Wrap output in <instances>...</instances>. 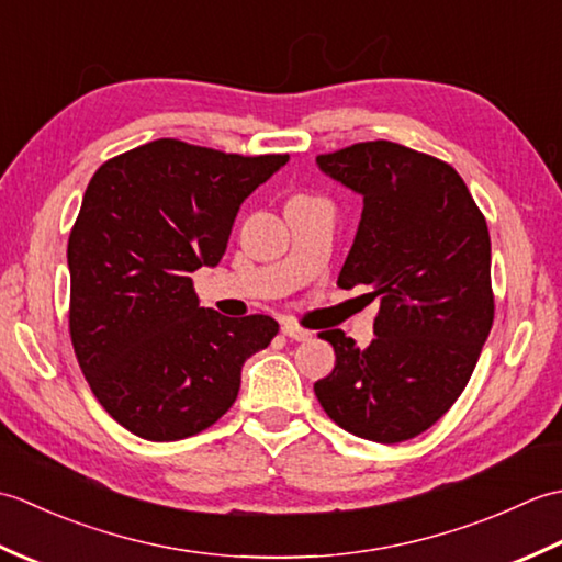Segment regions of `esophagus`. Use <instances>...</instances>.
<instances>
[{
	"mask_svg": "<svg viewBox=\"0 0 562 562\" xmlns=\"http://www.w3.org/2000/svg\"><path fill=\"white\" fill-rule=\"evenodd\" d=\"M282 333H284V336H288V338L296 340V342L312 338V330L296 326V324H292V321H288V324H282Z\"/></svg>",
	"mask_w": 562,
	"mask_h": 562,
	"instance_id": "34e87169",
	"label": "esophagus"
}]
</instances>
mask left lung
I'll return each instance as SVG.
<instances>
[{"instance_id": "1", "label": "left lung", "mask_w": 562, "mask_h": 562, "mask_svg": "<svg viewBox=\"0 0 562 562\" xmlns=\"http://www.w3.org/2000/svg\"><path fill=\"white\" fill-rule=\"evenodd\" d=\"M316 161L364 198L338 288L364 284L381 300L369 348L318 333L336 367L316 398L348 432L398 445L457 403L479 362L495 318L491 234L463 178L429 154L374 139Z\"/></svg>"}]
</instances>
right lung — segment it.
I'll list each match as a JSON object with an SVG mask.
<instances>
[{"label":"right lung","instance_id":"right-lung-1","mask_svg":"<svg viewBox=\"0 0 562 562\" xmlns=\"http://www.w3.org/2000/svg\"><path fill=\"white\" fill-rule=\"evenodd\" d=\"M290 154H226L154 139L99 166L69 232V336L93 396L149 441L212 427L241 367L278 336L262 314L198 304L202 266L224 256L241 202Z\"/></svg>","mask_w":562,"mask_h":562}]
</instances>
